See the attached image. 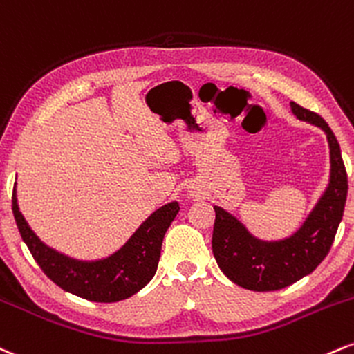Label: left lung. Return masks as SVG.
<instances>
[{
	"instance_id": "left-lung-1",
	"label": "left lung",
	"mask_w": 354,
	"mask_h": 354,
	"mask_svg": "<svg viewBox=\"0 0 354 354\" xmlns=\"http://www.w3.org/2000/svg\"><path fill=\"white\" fill-rule=\"evenodd\" d=\"M300 120L315 124L326 132L331 153V180L303 227L290 239L261 242L242 223L220 207L215 209L212 250L220 270L234 283L253 292H273L310 275L325 260L343 218L348 195V176L339 144L326 120L292 102Z\"/></svg>"
}]
</instances>
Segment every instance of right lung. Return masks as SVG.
Listing matches in <instances>:
<instances>
[{"instance_id": "obj_1", "label": "right lung", "mask_w": 354, "mask_h": 354, "mask_svg": "<svg viewBox=\"0 0 354 354\" xmlns=\"http://www.w3.org/2000/svg\"><path fill=\"white\" fill-rule=\"evenodd\" d=\"M178 210L177 202L160 207L114 255L97 261H77L54 252L37 239L21 215L12 192L16 225L44 275L64 292L97 303L126 300L152 280L159 265L162 240Z\"/></svg>"}]
</instances>
